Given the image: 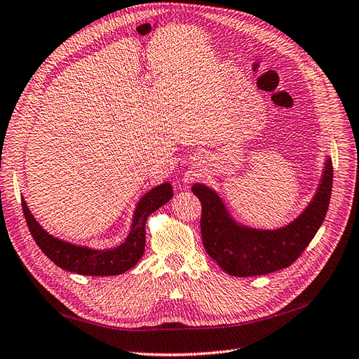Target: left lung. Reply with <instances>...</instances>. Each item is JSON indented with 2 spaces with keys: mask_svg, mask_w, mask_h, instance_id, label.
I'll list each match as a JSON object with an SVG mask.
<instances>
[{
  "mask_svg": "<svg viewBox=\"0 0 359 359\" xmlns=\"http://www.w3.org/2000/svg\"><path fill=\"white\" fill-rule=\"evenodd\" d=\"M332 186L333 164L327 155L317 192L305 210L283 227L255 229L239 223L212 188L195 183L192 192L202 204L201 235L205 251L226 273L236 277L262 276L289 267L321 227Z\"/></svg>",
  "mask_w": 359,
  "mask_h": 359,
  "instance_id": "left-lung-1",
  "label": "left lung"
}]
</instances>
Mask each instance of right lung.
<instances>
[{
	"instance_id": "right-lung-1",
	"label": "right lung",
	"mask_w": 359,
	"mask_h": 359,
	"mask_svg": "<svg viewBox=\"0 0 359 359\" xmlns=\"http://www.w3.org/2000/svg\"><path fill=\"white\" fill-rule=\"evenodd\" d=\"M173 198V189L168 182L149 189L137 201L132 226L126 239L114 248L95 249L74 245L50 235L30 212L22 198V207L30 235L41 251L60 269L82 276H117L135 267L142 258L145 249V224L148 217Z\"/></svg>"
}]
</instances>
